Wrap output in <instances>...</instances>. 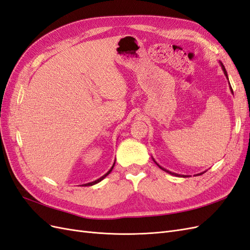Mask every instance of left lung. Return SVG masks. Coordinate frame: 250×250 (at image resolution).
<instances>
[{
	"mask_svg": "<svg viewBox=\"0 0 250 250\" xmlns=\"http://www.w3.org/2000/svg\"><path fill=\"white\" fill-rule=\"evenodd\" d=\"M220 65H221V67H222V70L224 71V74H225V76L227 77V80H228V76H227V72H226V70H225V67L223 66V63L222 62H220ZM230 91L232 92V88L230 87ZM232 93H233V92H232ZM153 160H154V158H153ZM154 162L156 163V165L157 166H158L162 170H165V172H167V173H168V174H170V175H174V176H178V177H188V176H184V175H179V174H176V173H172V172H169V170H167V169H166L165 167H160L159 165H158V163H157L155 160H154ZM203 173H200V174H198V175H202Z\"/></svg>",
	"mask_w": 250,
	"mask_h": 250,
	"instance_id": "left-lung-1",
	"label": "left lung"
}]
</instances>
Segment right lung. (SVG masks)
Masks as SVG:
<instances>
[{
	"label": "right lung",
	"mask_w": 250,
	"mask_h": 250,
	"mask_svg": "<svg viewBox=\"0 0 250 250\" xmlns=\"http://www.w3.org/2000/svg\"><path fill=\"white\" fill-rule=\"evenodd\" d=\"M114 166H115V162H114V165L112 166V167L109 169V172L106 173V174H104L103 177H101L99 178V179H97V180H95V181H93V182H89V183H85V184H83V187H90V185H94V184H96V183H98V182H101L103 179H104V178L108 176L111 172H112V169H113V167H114Z\"/></svg>",
	"instance_id": "obj_1"
}]
</instances>
